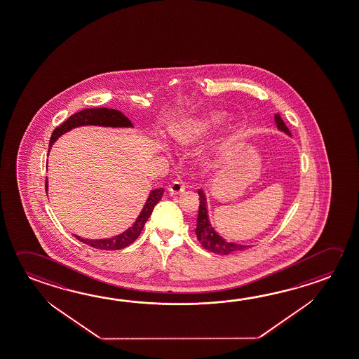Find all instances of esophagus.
<instances>
[{
  "label": "esophagus",
  "instance_id": "1",
  "mask_svg": "<svg viewBox=\"0 0 359 359\" xmlns=\"http://www.w3.org/2000/svg\"><path fill=\"white\" fill-rule=\"evenodd\" d=\"M184 190H185V185L182 182H172L169 185V188H168V191L171 195L182 194Z\"/></svg>",
  "mask_w": 359,
  "mask_h": 359
}]
</instances>
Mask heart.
<instances>
[{
    "instance_id": "heart-1",
    "label": "heart",
    "mask_w": 359,
    "mask_h": 359,
    "mask_svg": "<svg viewBox=\"0 0 359 359\" xmlns=\"http://www.w3.org/2000/svg\"><path fill=\"white\" fill-rule=\"evenodd\" d=\"M224 116L219 112L207 114L201 118L191 120L182 125L177 131V139L182 146H191L207 137L214 127L218 126Z\"/></svg>"
}]
</instances>
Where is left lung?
I'll return each instance as SVG.
<instances>
[{"label":"left lung","instance_id":"left-lung-1","mask_svg":"<svg viewBox=\"0 0 359 359\" xmlns=\"http://www.w3.org/2000/svg\"><path fill=\"white\" fill-rule=\"evenodd\" d=\"M275 122H276L277 128L280 131H283L287 135H291L287 126L285 125L283 118L280 117V114H275ZM199 194V212H198V219H196V228L195 233L198 241L201 242V245L209 252H213L217 255H229L233 252L242 251L247 248L248 245H238V243H233V242H226V239L220 237L218 233L214 231L213 226L209 222V215H208L207 198L204 191L199 189L198 190Z\"/></svg>","mask_w":359,"mask_h":359}]
</instances>
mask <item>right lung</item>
Segmentation results:
<instances>
[{
    "label": "right lung",
    "instance_id": "right-lung-1",
    "mask_svg": "<svg viewBox=\"0 0 359 359\" xmlns=\"http://www.w3.org/2000/svg\"><path fill=\"white\" fill-rule=\"evenodd\" d=\"M87 125H95V126L106 127H133L131 121L127 118L126 116L121 114L117 109L112 108H87L83 109L78 114L70 116L68 120L63 122L60 126H57L54 133L51 135L49 147L51 149L53 144L57 141L63 133H68L72 128L79 126H87ZM45 187L48 189V180ZM164 194V189L158 188L151 190L149 195L146 204L142 208L137 219L135 220L133 226H130L127 231L121 233L118 236H114L112 238L106 239H88L82 238L74 234L76 239H79L83 243L90 245L97 250H106V251H114V250H122L128 245H131L135 239H137L141 231L144 229L145 223L150 218L152 210L158 201H161Z\"/></svg>",
    "mask_w": 359,
    "mask_h": 359
}]
</instances>
